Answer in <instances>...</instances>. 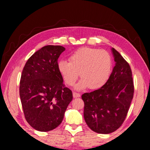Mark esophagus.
<instances>
[{
	"mask_svg": "<svg viewBox=\"0 0 150 150\" xmlns=\"http://www.w3.org/2000/svg\"><path fill=\"white\" fill-rule=\"evenodd\" d=\"M73 97H74V98H79V97H80V96H81V95L79 93L73 92Z\"/></svg>",
	"mask_w": 150,
	"mask_h": 150,
	"instance_id": "1",
	"label": "esophagus"
}]
</instances>
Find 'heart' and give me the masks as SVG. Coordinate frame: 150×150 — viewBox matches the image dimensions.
I'll list each match as a JSON object with an SVG mask.
<instances>
[{
    "instance_id": "1",
    "label": "heart",
    "mask_w": 150,
    "mask_h": 150,
    "mask_svg": "<svg viewBox=\"0 0 150 150\" xmlns=\"http://www.w3.org/2000/svg\"><path fill=\"white\" fill-rule=\"evenodd\" d=\"M70 62L62 60L58 69L65 82L72 86L79 75L82 78L75 86L77 90L89 87L98 89L105 85L110 78L112 69V59L106 50L82 47L72 54Z\"/></svg>"
}]
</instances>
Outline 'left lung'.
Listing matches in <instances>:
<instances>
[{
  "instance_id": "obj_1",
  "label": "left lung",
  "mask_w": 150,
  "mask_h": 150,
  "mask_svg": "<svg viewBox=\"0 0 150 150\" xmlns=\"http://www.w3.org/2000/svg\"><path fill=\"white\" fill-rule=\"evenodd\" d=\"M112 52L116 63L107 82L98 89L81 96L86 123L98 134H110L120 128L134 96L130 66L115 48Z\"/></svg>"
}]
</instances>
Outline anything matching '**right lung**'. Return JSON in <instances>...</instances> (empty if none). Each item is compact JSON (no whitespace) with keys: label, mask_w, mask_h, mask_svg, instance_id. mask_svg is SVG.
Segmentation results:
<instances>
[{"label":"right lung","mask_w":150,"mask_h":150,"mask_svg":"<svg viewBox=\"0 0 150 150\" xmlns=\"http://www.w3.org/2000/svg\"><path fill=\"white\" fill-rule=\"evenodd\" d=\"M65 50L61 45H45L28 59L22 70L20 100L25 118L36 130L57 128L73 99L58 69V58Z\"/></svg>","instance_id":"right-lung-1"}]
</instances>
